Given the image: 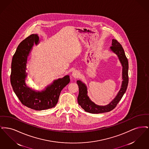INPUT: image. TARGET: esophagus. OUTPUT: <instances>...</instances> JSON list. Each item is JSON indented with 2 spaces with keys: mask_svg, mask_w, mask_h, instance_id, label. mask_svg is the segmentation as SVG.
<instances>
[{
  "mask_svg": "<svg viewBox=\"0 0 149 149\" xmlns=\"http://www.w3.org/2000/svg\"><path fill=\"white\" fill-rule=\"evenodd\" d=\"M79 72L77 71V70H74V71H72V77L74 78H77L79 77Z\"/></svg>",
  "mask_w": 149,
  "mask_h": 149,
  "instance_id": "34e87169",
  "label": "esophagus"
}]
</instances>
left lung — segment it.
Listing matches in <instances>:
<instances>
[{
	"instance_id": "obj_1",
	"label": "left lung",
	"mask_w": 149,
	"mask_h": 149,
	"mask_svg": "<svg viewBox=\"0 0 149 149\" xmlns=\"http://www.w3.org/2000/svg\"><path fill=\"white\" fill-rule=\"evenodd\" d=\"M111 50L114 52L118 57L120 63L122 65V84L120 91L115 97V98L108 105L98 106L91 101L87 95V88L86 85L81 81L78 80L77 84L79 86V95L78 102L79 104L84 109V111L91 113H102L108 112L112 110L117 105L118 102L122 98L123 94L126 92L128 84V62L127 58L125 55L124 50L117 40L113 39Z\"/></svg>"
}]
</instances>
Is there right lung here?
<instances>
[{"label":"right lung","instance_id":"obj_1","mask_svg":"<svg viewBox=\"0 0 149 149\" xmlns=\"http://www.w3.org/2000/svg\"><path fill=\"white\" fill-rule=\"evenodd\" d=\"M39 41L37 35L32 34L23 40L13 55L10 74V83L13 91L22 104L32 109L41 111L56 106L62 89L70 82L69 75L55 80L41 92H35L25 83L27 57L33 43Z\"/></svg>","mask_w":149,"mask_h":149}]
</instances>
